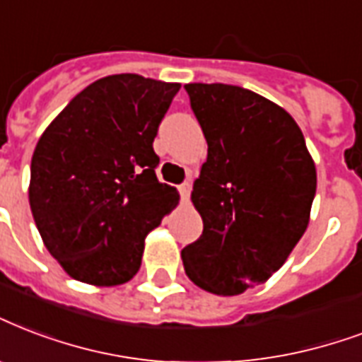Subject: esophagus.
Segmentation results:
<instances>
[{"label":"esophagus","mask_w":362,"mask_h":362,"mask_svg":"<svg viewBox=\"0 0 362 362\" xmlns=\"http://www.w3.org/2000/svg\"><path fill=\"white\" fill-rule=\"evenodd\" d=\"M178 192H180L182 199L187 201L189 199V193H192V184H189V182H184V184L178 186Z\"/></svg>","instance_id":"esophagus-1"}]
</instances>
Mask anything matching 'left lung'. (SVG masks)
Instances as JSON below:
<instances>
[{
	"label": "left lung",
	"instance_id": "left-lung-1",
	"mask_svg": "<svg viewBox=\"0 0 362 362\" xmlns=\"http://www.w3.org/2000/svg\"><path fill=\"white\" fill-rule=\"evenodd\" d=\"M184 89L209 144L193 182L203 233L182 250L203 291L235 296L266 283L310 224L317 173L292 115L252 90L224 83Z\"/></svg>",
	"mask_w": 362,
	"mask_h": 362
}]
</instances>
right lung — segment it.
<instances>
[{"label": "right lung", "mask_w": 362, "mask_h": 362, "mask_svg": "<svg viewBox=\"0 0 362 362\" xmlns=\"http://www.w3.org/2000/svg\"><path fill=\"white\" fill-rule=\"evenodd\" d=\"M180 83L138 74L102 77L41 134L30 167V209L47 250L70 277L131 281L144 239L180 195L157 180L153 138Z\"/></svg>", "instance_id": "right-lung-1"}]
</instances>
